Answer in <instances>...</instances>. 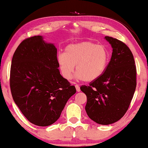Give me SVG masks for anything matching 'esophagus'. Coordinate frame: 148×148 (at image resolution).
I'll return each instance as SVG.
<instances>
[{
    "label": "esophagus",
    "mask_w": 148,
    "mask_h": 148,
    "mask_svg": "<svg viewBox=\"0 0 148 148\" xmlns=\"http://www.w3.org/2000/svg\"><path fill=\"white\" fill-rule=\"evenodd\" d=\"M75 86H76V88L77 92H79L80 91V86H79V85H77V84H76V85H75Z\"/></svg>",
    "instance_id": "obj_1"
}]
</instances>
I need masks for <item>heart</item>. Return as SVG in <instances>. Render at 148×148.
<instances>
[{"mask_svg":"<svg viewBox=\"0 0 148 148\" xmlns=\"http://www.w3.org/2000/svg\"><path fill=\"white\" fill-rule=\"evenodd\" d=\"M57 61L65 79H71L76 66V77L90 83L97 79L105 72L109 54L103 45L83 42L66 45L64 53L58 54Z\"/></svg>","mask_w":148,"mask_h":148,"instance_id":"obj_1","label":"heart"}]
</instances>
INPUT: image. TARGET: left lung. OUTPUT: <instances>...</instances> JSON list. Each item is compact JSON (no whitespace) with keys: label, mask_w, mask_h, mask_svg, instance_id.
Masks as SVG:
<instances>
[{"label":"left lung","mask_w":148,"mask_h":148,"mask_svg":"<svg viewBox=\"0 0 148 148\" xmlns=\"http://www.w3.org/2000/svg\"><path fill=\"white\" fill-rule=\"evenodd\" d=\"M105 38L113 49L111 60L102 76L80 89L87 97L88 116L95 123L108 125L121 119L128 110L137 85V72L128 46L112 37Z\"/></svg>","instance_id":"left-lung-1"}]
</instances>
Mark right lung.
I'll return each mask as SVG.
<instances>
[{
    "label": "right lung",
    "mask_w": 148,
    "mask_h": 148,
    "mask_svg": "<svg viewBox=\"0 0 148 148\" xmlns=\"http://www.w3.org/2000/svg\"><path fill=\"white\" fill-rule=\"evenodd\" d=\"M57 49L42 36L22 41L13 54L10 71L13 99L30 123L51 125L76 92L58 69Z\"/></svg>",
    "instance_id": "add662e5"
}]
</instances>
